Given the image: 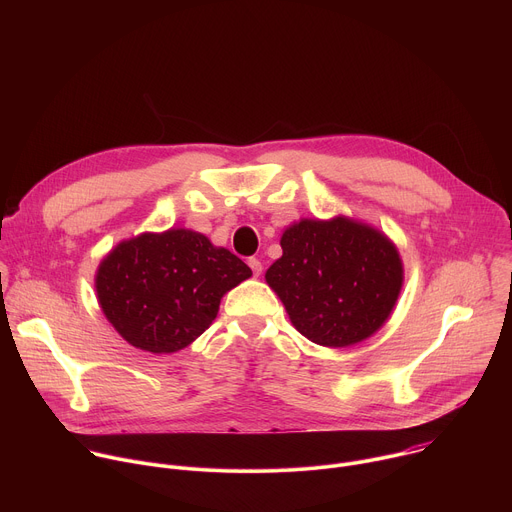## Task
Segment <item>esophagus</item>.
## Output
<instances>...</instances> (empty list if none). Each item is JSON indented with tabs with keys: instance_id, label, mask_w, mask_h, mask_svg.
Masks as SVG:
<instances>
[{
	"instance_id": "34e87169",
	"label": "esophagus",
	"mask_w": 512,
	"mask_h": 512,
	"mask_svg": "<svg viewBox=\"0 0 512 512\" xmlns=\"http://www.w3.org/2000/svg\"><path fill=\"white\" fill-rule=\"evenodd\" d=\"M249 267H251V271H253V275H255V277H259V275H261V271H263L261 261H259V259H255V257H251V259H249Z\"/></svg>"
}]
</instances>
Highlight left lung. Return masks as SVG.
Instances as JSON below:
<instances>
[{"instance_id": "left-lung-1", "label": "left lung", "mask_w": 512, "mask_h": 512, "mask_svg": "<svg viewBox=\"0 0 512 512\" xmlns=\"http://www.w3.org/2000/svg\"><path fill=\"white\" fill-rule=\"evenodd\" d=\"M283 255L265 281L308 340L344 348L373 336L403 285L397 247L377 229L336 216L304 218L281 235Z\"/></svg>"}]
</instances>
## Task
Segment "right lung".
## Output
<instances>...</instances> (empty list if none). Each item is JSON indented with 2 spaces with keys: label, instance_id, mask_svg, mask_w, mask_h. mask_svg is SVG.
<instances>
[{
  "label": "right lung",
  "instance_id": "obj_1",
  "mask_svg": "<svg viewBox=\"0 0 512 512\" xmlns=\"http://www.w3.org/2000/svg\"><path fill=\"white\" fill-rule=\"evenodd\" d=\"M251 277L229 249L188 229L143 233L99 265V306L135 348L170 354L192 344L216 318L223 296Z\"/></svg>",
  "mask_w": 512,
  "mask_h": 512
}]
</instances>
